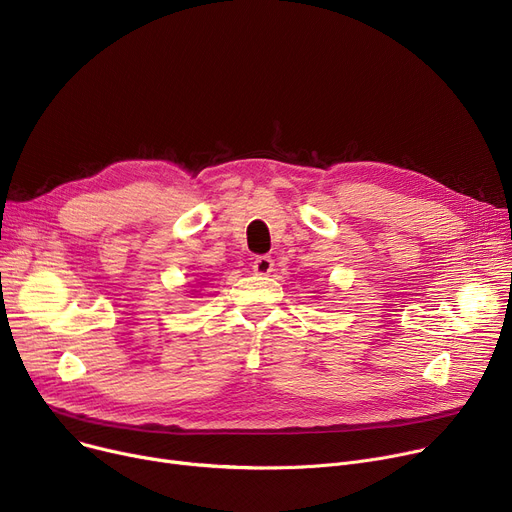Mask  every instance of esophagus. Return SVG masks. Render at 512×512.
Returning <instances> with one entry per match:
<instances>
[{
    "label": "esophagus",
    "instance_id": "1",
    "mask_svg": "<svg viewBox=\"0 0 512 512\" xmlns=\"http://www.w3.org/2000/svg\"><path fill=\"white\" fill-rule=\"evenodd\" d=\"M253 271H255V274H259V276L271 274V271H274V259H271L269 255H259V257H255V261H253Z\"/></svg>",
    "mask_w": 512,
    "mask_h": 512
}]
</instances>
